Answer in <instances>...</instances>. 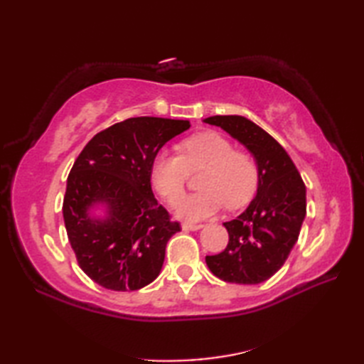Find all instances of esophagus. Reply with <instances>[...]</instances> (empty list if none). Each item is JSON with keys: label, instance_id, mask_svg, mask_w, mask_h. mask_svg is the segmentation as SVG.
<instances>
[{"label": "esophagus", "instance_id": "1", "mask_svg": "<svg viewBox=\"0 0 364 364\" xmlns=\"http://www.w3.org/2000/svg\"><path fill=\"white\" fill-rule=\"evenodd\" d=\"M203 225H202V223H191V222H184L183 223V225H181V228L183 230H186V231H196V230H200V228H202Z\"/></svg>", "mask_w": 364, "mask_h": 364}]
</instances>
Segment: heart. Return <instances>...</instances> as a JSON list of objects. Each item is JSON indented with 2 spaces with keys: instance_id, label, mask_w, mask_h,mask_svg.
<instances>
[{
  "instance_id": "1",
  "label": "heart",
  "mask_w": 364,
  "mask_h": 364,
  "mask_svg": "<svg viewBox=\"0 0 364 364\" xmlns=\"http://www.w3.org/2000/svg\"><path fill=\"white\" fill-rule=\"evenodd\" d=\"M180 156L158 153L151 161L153 188L168 203L183 196L189 172L205 170L198 186L203 192L183 197L176 203V215L186 220H202L218 214L223 203L237 210L250 202L258 186L257 162L245 151L235 150L230 139L206 131L183 141Z\"/></svg>"
}]
</instances>
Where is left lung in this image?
<instances>
[{
    "label": "left lung",
    "mask_w": 364,
    "mask_h": 364,
    "mask_svg": "<svg viewBox=\"0 0 364 364\" xmlns=\"http://www.w3.org/2000/svg\"><path fill=\"white\" fill-rule=\"evenodd\" d=\"M241 142L258 167L257 196L236 219L225 222V250L206 257L220 280L258 284L288 259L306 214V189L289 154L257 123L242 115H214L203 120Z\"/></svg>",
    "instance_id": "8db88e82"
}]
</instances>
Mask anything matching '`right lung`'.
<instances>
[{
	"mask_svg": "<svg viewBox=\"0 0 364 364\" xmlns=\"http://www.w3.org/2000/svg\"><path fill=\"white\" fill-rule=\"evenodd\" d=\"M189 120L133 117L100 131L67 178L63 213L82 272L112 291H136L161 272L168 239L180 231L151 191V161ZM98 204L103 218L92 216Z\"/></svg>",
	"mask_w": 364,
	"mask_h": 364,
	"instance_id": "1",
	"label": "right lung"
}]
</instances>
